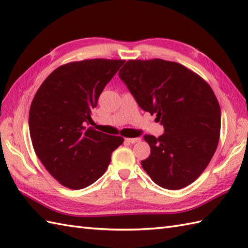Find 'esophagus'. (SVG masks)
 Masks as SVG:
<instances>
[{"instance_id": "obj_1", "label": "esophagus", "mask_w": 248, "mask_h": 248, "mask_svg": "<svg viewBox=\"0 0 248 248\" xmlns=\"http://www.w3.org/2000/svg\"><path fill=\"white\" fill-rule=\"evenodd\" d=\"M124 140L129 144H135V143H138V141H140V139H138V138L136 139H124Z\"/></svg>"}]
</instances>
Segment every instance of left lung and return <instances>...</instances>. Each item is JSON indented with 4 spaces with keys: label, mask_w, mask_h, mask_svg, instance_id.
I'll return each mask as SVG.
<instances>
[{
    "label": "left lung",
    "mask_w": 248,
    "mask_h": 248,
    "mask_svg": "<svg viewBox=\"0 0 248 248\" xmlns=\"http://www.w3.org/2000/svg\"><path fill=\"white\" fill-rule=\"evenodd\" d=\"M119 77L140 108L165 129L145 135L150 155L141 166L161 187L179 189L202 175L217 148L220 108L211 86L186 66L160 59L129 60Z\"/></svg>",
    "instance_id": "8db88e82"
}]
</instances>
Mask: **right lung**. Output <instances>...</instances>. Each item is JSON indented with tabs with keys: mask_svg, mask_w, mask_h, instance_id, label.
Wrapping results in <instances>:
<instances>
[{
	"mask_svg": "<svg viewBox=\"0 0 248 248\" xmlns=\"http://www.w3.org/2000/svg\"><path fill=\"white\" fill-rule=\"evenodd\" d=\"M124 60H84L62 65L36 92L30 134L37 156L62 186L81 189L107 170L124 138L86 128L105 85Z\"/></svg>",
	"mask_w": 248,
	"mask_h": 248,
	"instance_id": "1",
	"label": "right lung"
}]
</instances>
